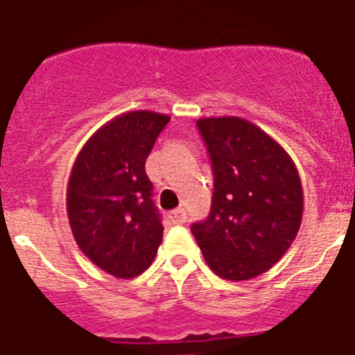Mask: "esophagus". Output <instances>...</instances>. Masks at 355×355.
Masks as SVG:
<instances>
[{
  "label": "esophagus",
  "instance_id": "34e87169",
  "mask_svg": "<svg viewBox=\"0 0 355 355\" xmlns=\"http://www.w3.org/2000/svg\"><path fill=\"white\" fill-rule=\"evenodd\" d=\"M170 219L175 223V225H182V223H185V219H187V214H185V209H182V207L175 209L173 212L170 214Z\"/></svg>",
  "mask_w": 355,
  "mask_h": 355
}]
</instances>
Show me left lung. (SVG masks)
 <instances>
[{
  "label": "left lung",
  "instance_id": "left-lung-1",
  "mask_svg": "<svg viewBox=\"0 0 355 355\" xmlns=\"http://www.w3.org/2000/svg\"><path fill=\"white\" fill-rule=\"evenodd\" d=\"M214 168L212 209L191 226L203 258L223 279L267 272L301 228L302 184L283 146L241 116L198 120Z\"/></svg>",
  "mask_w": 355,
  "mask_h": 355
}]
</instances>
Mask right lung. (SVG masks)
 <instances>
[{
    "label": "right lung",
    "mask_w": 355,
    "mask_h": 355,
    "mask_svg": "<svg viewBox=\"0 0 355 355\" xmlns=\"http://www.w3.org/2000/svg\"><path fill=\"white\" fill-rule=\"evenodd\" d=\"M170 116L127 111L95 130L76 157L67 184V216L85 257L118 279L154 261L162 225L145 161Z\"/></svg>",
    "instance_id": "1"
}]
</instances>
